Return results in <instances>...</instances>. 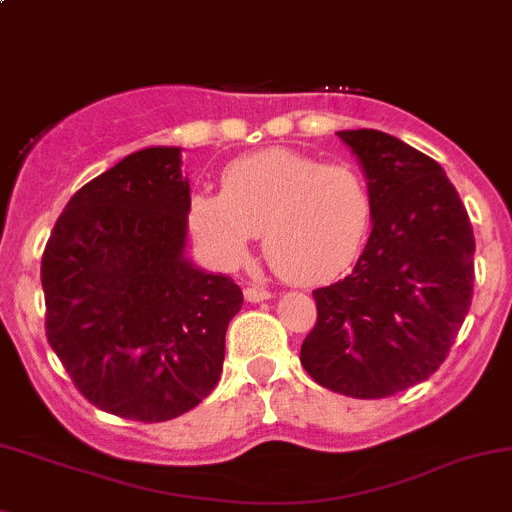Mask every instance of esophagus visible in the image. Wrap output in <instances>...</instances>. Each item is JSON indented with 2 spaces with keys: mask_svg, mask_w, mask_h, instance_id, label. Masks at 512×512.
Listing matches in <instances>:
<instances>
[{
  "mask_svg": "<svg viewBox=\"0 0 512 512\" xmlns=\"http://www.w3.org/2000/svg\"><path fill=\"white\" fill-rule=\"evenodd\" d=\"M244 298L249 300V303H261V300H268L271 298V293L266 291V288H256V286H249L244 291Z\"/></svg>",
  "mask_w": 512,
  "mask_h": 512,
  "instance_id": "1",
  "label": "esophagus"
}]
</instances>
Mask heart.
I'll use <instances>...</instances> for the list:
<instances>
[{"mask_svg": "<svg viewBox=\"0 0 512 512\" xmlns=\"http://www.w3.org/2000/svg\"><path fill=\"white\" fill-rule=\"evenodd\" d=\"M372 197L352 165L288 147L254 152L221 172L219 192H194L187 224L214 261L234 268L263 234V256L291 283H328L352 266L367 239Z\"/></svg>", "mask_w": 512, "mask_h": 512, "instance_id": "b5f03b06", "label": "heart"}]
</instances>
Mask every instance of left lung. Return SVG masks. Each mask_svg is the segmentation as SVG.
Wrapping results in <instances>:
<instances>
[{
  "label": "left lung",
  "instance_id": "1",
  "mask_svg": "<svg viewBox=\"0 0 512 512\" xmlns=\"http://www.w3.org/2000/svg\"><path fill=\"white\" fill-rule=\"evenodd\" d=\"M365 172L372 234L350 276L313 291L305 372L345 397L379 399L441 367L473 298L471 221L439 162L379 130H340Z\"/></svg>",
  "mask_w": 512,
  "mask_h": 512
}]
</instances>
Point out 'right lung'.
<instances>
[{
	"label": "right lung",
	"instance_id": "add662e5",
	"mask_svg": "<svg viewBox=\"0 0 512 512\" xmlns=\"http://www.w3.org/2000/svg\"><path fill=\"white\" fill-rule=\"evenodd\" d=\"M179 147H145L78 189L41 258L46 337L103 412L167 421L217 387L241 288L187 256Z\"/></svg>",
	"mask_w": 512,
	"mask_h": 512
}]
</instances>
